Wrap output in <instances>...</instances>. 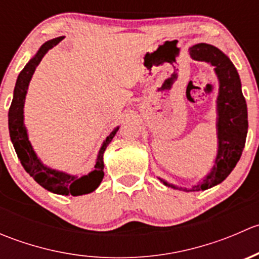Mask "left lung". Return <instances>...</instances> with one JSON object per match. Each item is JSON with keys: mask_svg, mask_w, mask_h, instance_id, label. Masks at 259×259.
Wrapping results in <instances>:
<instances>
[{"mask_svg": "<svg viewBox=\"0 0 259 259\" xmlns=\"http://www.w3.org/2000/svg\"><path fill=\"white\" fill-rule=\"evenodd\" d=\"M192 59L210 62L219 79L218 109V154L213 169L203 182L190 190H205L223 182L239 161L244 149L248 132V113L245 99L242 94L241 80L231 60L219 49L208 44H197L189 49ZM168 187L177 189L176 185ZM187 190V189H184Z\"/></svg>", "mask_w": 259, "mask_h": 259, "instance_id": "8db88e82", "label": "left lung"}]
</instances>
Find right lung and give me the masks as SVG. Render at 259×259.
<instances>
[{
  "label": "right lung",
  "mask_w": 259,
  "mask_h": 259,
  "mask_svg": "<svg viewBox=\"0 0 259 259\" xmlns=\"http://www.w3.org/2000/svg\"><path fill=\"white\" fill-rule=\"evenodd\" d=\"M61 40L62 36L61 37L52 38V40L44 44L37 51V54L35 55V57L26 64V66L23 67V70L18 75L14 91V99H12L11 106H10L9 110V130L10 138H11V142L14 144L21 164L25 168V170L41 187L50 190V192L56 193V194H71L76 197V195L88 194V193L94 192L100 185L101 180L104 178V151H105L106 146L110 144L119 127H116L104 142L100 151H99L98 159H96L95 169L91 173H89L88 176H83L81 178L46 168L41 163L40 159L36 156L32 146L28 142L27 132H26L25 124H23V104H25L28 82H30L33 72H35L36 67L38 66L46 52L54 46H56Z\"/></svg>",
  "instance_id": "1"
}]
</instances>
